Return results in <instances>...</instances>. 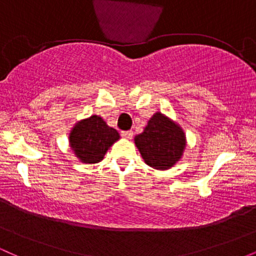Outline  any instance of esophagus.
Listing matches in <instances>:
<instances>
[{"instance_id": "34e87169", "label": "esophagus", "mask_w": 256, "mask_h": 256, "mask_svg": "<svg viewBox=\"0 0 256 256\" xmlns=\"http://www.w3.org/2000/svg\"><path fill=\"white\" fill-rule=\"evenodd\" d=\"M122 136L126 138V140H131L132 137H134V131H122Z\"/></svg>"}]
</instances>
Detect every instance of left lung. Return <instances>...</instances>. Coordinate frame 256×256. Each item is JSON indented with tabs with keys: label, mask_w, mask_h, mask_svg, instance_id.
<instances>
[{
	"label": "left lung",
	"mask_w": 256,
	"mask_h": 256,
	"mask_svg": "<svg viewBox=\"0 0 256 256\" xmlns=\"http://www.w3.org/2000/svg\"><path fill=\"white\" fill-rule=\"evenodd\" d=\"M134 144L146 165L155 170H168L180 160L186 146L185 134L178 124L158 112L149 119Z\"/></svg>",
	"instance_id": "left-lung-1"
}]
</instances>
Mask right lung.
I'll list each match as a JSON object with an SVG mask.
<instances>
[{"label": "right lung", "mask_w": 256, "mask_h": 256, "mask_svg": "<svg viewBox=\"0 0 256 256\" xmlns=\"http://www.w3.org/2000/svg\"><path fill=\"white\" fill-rule=\"evenodd\" d=\"M119 138V132L106 124L101 116H91L73 126L68 140L71 149L82 162L98 164Z\"/></svg>", "instance_id": "right-lung-1"}]
</instances>
